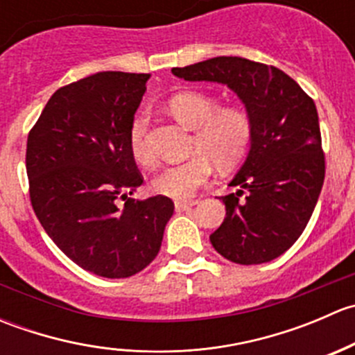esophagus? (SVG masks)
<instances>
[{
    "mask_svg": "<svg viewBox=\"0 0 355 355\" xmlns=\"http://www.w3.org/2000/svg\"><path fill=\"white\" fill-rule=\"evenodd\" d=\"M196 204H198V200H178V202H175V211L177 213H184V211L191 209Z\"/></svg>",
    "mask_w": 355,
    "mask_h": 355,
    "instance_id": "esophagus-1",
    "label": "esophagus"
}]
</instances>
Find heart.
<instances>
[{
    "label": "heart",
    "instance_id": "heart-1",
    "mask_svg": "<svg viewBox=\"0 0 355 355\" xmlns=\"http://www.w3.org/2000/svg\"><path fill=\"white\" fill-rule=\"evenodd\" d=\"M170 113L194 132L192 153L184 163L163 168L153 180V191L175 200H187L211 177L213 163L220 170L235 166L250 144L252 123L245 110L220 108L213 96L187 91L168 101ZM149 114L141 111L134 116L128 130V146L134 159L142 166H155L156 157L148 142Z\"/></svg>",
    "mask_w": 355,
    "mask_h": 355
}]
</instances>
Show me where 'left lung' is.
I'll list each match as a JSON object with an SVG mask.
<instances>
[{
	"label": "left lung",
	"instance_id": "left-lung-1",
	"mask_svg": "<svg viewBox=\"0 0 355 355\" xmlns=\"http://www.w3.org/2000/svg\"><path fill=\"white\" fill-rule=\"evenodd\" d=\"M171 73L189 82L227 85L252 123L249 153L223 200L227 216L209 241L237 264H263L293 245L324 182L316 105L285 71L239 56H218ZM248 192L240 199L243 191Z\"/></svg>",
	"mask_w": 355,
	"mask_h": 355
}]
</instances>
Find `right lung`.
I'll return each instance as SVG.
<instances>
[{"instance_id": "obj_1", "label": "right lung", "mask_w": 355, "mask_h": 355, "mask_svg": "<svg viewBox=\"0 0 355 355\" xmlns=\"http://www.w3.org/2000/svg\"><path fill=\"white\" fill-rule=\"evenodd\" d=\"M149 77L99 71L58 89L27 139L35 216L67 257L98 277L144 270L173 214L164 196L128 198L142 184L128 130Z\"/></svg>"}]
</instances>
